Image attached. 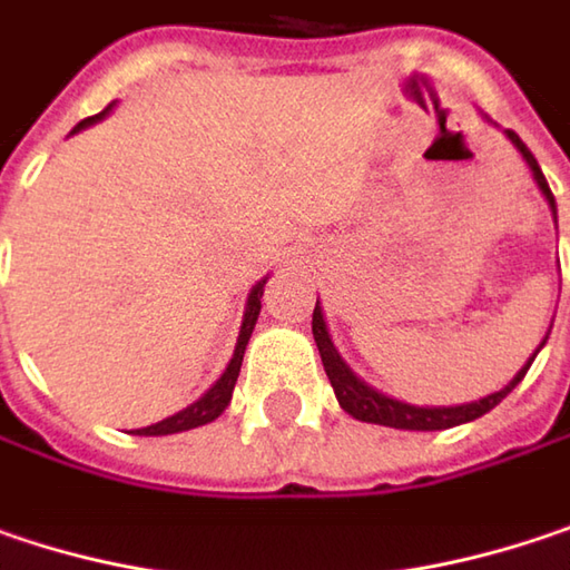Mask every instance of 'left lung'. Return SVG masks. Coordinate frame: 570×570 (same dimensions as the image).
Segmentation results:
<instances>
[{
    "mask_svg": "<svg viewBox=\"0 0 570 570\" xmlns=\"http://www.w3.org/2000/svg\"><path fill=\"white\" fill-rule=\"evenodd\" d=\"M507 139L515 148H519V155L525 158V165L532 168V178L539 184V190L546 194V200H549L551 214H554V194H551L549 181H546V175H542V168H539V161H535V155L525 148V142L507 129ZM311 331H314V344L321 350V363H324V373H327V380H331V386H334V395H337V402H341V409H344L346 415H353V419H360V422H370V425H386V428H402V431H444V428H454V425H464V422H473V419H480V415H487L490 409H497L503 399H507L512 389L522 383V376H525V370L532 366V360H535V353L546 346L549 341V334H546V341L539 344V350L529 356V363L509 380L507 386L500 389V392H490L487 399H480V402H468V405H409V402H399V399H392L386 392H380V389L366 386L350 366L344 363V356L337 353V346L331 341V334H327V321H324V311H321V302L314 305V317H311Z\"/></svg>",
    "mask_w": 570,
    "mask_h": 570,
    "instance_id": "1",
    "label": "left lung"
}]
</instances>
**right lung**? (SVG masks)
Segmentation results:
<instances>
[{"label": "right lung", "mask_w": 570, "mask_h": 570, "mask_svg": "<svg viewBox=\"0 0 570 570\" xmlns=\"http://www.w3.org/2000/svg\"><path fill=\"white\" fill-rule=\"evenodd\" d=\"M109 109H112V102H109L102 112H97V116H90V119L77 122V126H73V132H80V129L94 126V122H97V119H102ZM73 132H70V136H73ZM263 288H265V278L253 285V292H249V298H246L243 327H239L236 350H233V360L226 363L224 376H220L214 386L207 389V392H204V395H200L194 405L181 409L178 415H171V419H165V422H155V425H148V428H136L132 434H145V438H155V434H178V431H190V428L207 425V422H214V419H220V415H224V409L229 405V399H233V386H236V376H239V366H243V353H246V344H249V337H253V327H256V321H259Z\"/></svg>", "instance_id": "right-lung-1"}]
</instances>
